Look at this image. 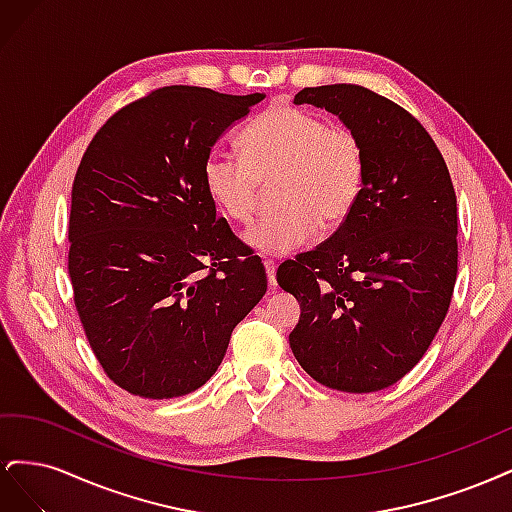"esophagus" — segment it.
Masks as SVG:
<instances>
[{"mask_svg":"<svg viewBox=\"0 0 512 512\" xmlns=\"http://www.w3.org/2000/svg\"><path fill=\"white\" fill-rule=\"evenodd\" d=\"M265 269H267V280H269V286L275 288L277 286V280H275V271H277V265L273 260H265Z\"/></svg>","mask_w":512,"mask_h":512,"instance_id":"esophagus-1","label":"esophagus"}]
</instances>
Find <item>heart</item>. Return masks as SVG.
I'll return each instance as SVG.
<instances>
[{
	"instance_id": "1",
	"label": "heart",
	"mask_w": 512,
	"mask_h": 512,
	"mask_svg": "<svg viewBox=\"0 0 512 512\" xmlns=\"http://www.w3.org/2000/svg\"><path fill=\"white\" fill-rule=\"evenodd\" d=\"M243 160L211 151L203 185L226 220L247 224L260 183H273L277 209L245 232L243 241L265 256H286L316 235L318 226L344 224L365 185V149L348 126L292 104H271L241 132Z\"/></svg>"
}]
</instances>
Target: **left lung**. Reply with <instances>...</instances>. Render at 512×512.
<instances>
[{"label":"left lung","instance_id":"obj_1","mask_svg":"<svg viewBox=\"0 0 512 512\" xmlns=\"http://www.w3.org/2000/svg\"><path fill=\"white\" fill-rule=\"evenodd\" d=\"M359 134L365 185L350 218L286 260L277 284L301 303L290 348L316 382L374 393L423 359L457 280V196L440 149L406 108L361 85L305 87Z\"/></svg>","mask_w":512,"mask_h":512}]
</instances>
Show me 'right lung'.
I'll return each mask as SVG.
<instances>
[{
  "instance_id": "1",
  "label": "right lung",
  "mask_w": 512,
  "mask_h": 512,
  "mask_svg": "<svg viewBox=\"0 0 512 512\" xmlns=\"http://www.w3.org/2000/svg\"><path fill=\"white\" fill-rule=\"evenodd\" d=\"M262 94L149 91L108 117L72 183L68 273L104 374L147 399L200 389L267 292L265 265L215 207L203 162Z\"/></svg>"
}]
</instances>
